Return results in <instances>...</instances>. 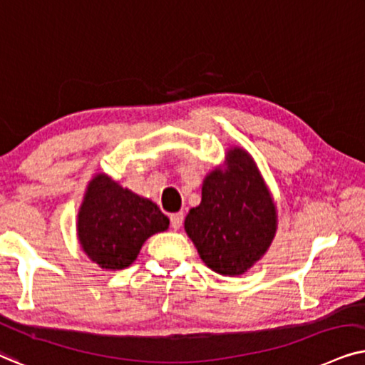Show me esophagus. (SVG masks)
<instances>
[{
	"label": "esophagus",
	"mask_w": 365,
	"mask_h": 365,
	"mask_svg": "<svg viewBox=\"0 0 365 365\" xmlns=\"http://www.w3.org/2000/svg\"><path fill=\"white\" fill-rule=\"evenodd\" d=\"M183 212H177V213H172V215H170V223H172V227L175 228V230H178L180 227H182V223H183Z\"/></svg>",
	"instance_id": "34e87169"
}]
</instances>
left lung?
Returning <instances> with one entry per match:
<instances>
[{"mask_svg":"<svg viewBox=\"0 0 365 365\" xmlns=\"http://www.w3.org/2000/svg\"><path fill=\"white\" fill-rule=\"evenodd\" d=\"M185 232L203 264L220 275L245 274L265 255L277 232V207L245 148H228L225 165L207 173Z\"/></svg>","mask_w":365,"mask_h":365,"instance_id":"8db88e82","label":"left lung"}]
</instances>
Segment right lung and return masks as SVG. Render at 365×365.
Instances as JSON below:
<instances>
[{"label": "right lung", "instance_id": "add662e5", "mask_svg": "<svg viewBox=\"0 0 365 365\" xmlns=\"http://www.w3.org/2000/svg\"><path fill=\"white\" fill-rule=\"evenodd\" d=\"M170 225L148 198L123 188L106 173H96L78 210L76 235L90 260L105 270L126 269L147 239Z\"/></svg>", "mask_w": 365, "mask_h": 365}]
</instances>
